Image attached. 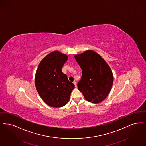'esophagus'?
Returning <instances> with one entry per match:
<instances>
[{
	"label": "esophagus",
	"instance_id": "esophagus-1",
	"mask_svg": "<svg viewBox=\"0 0 146 146\" xmlns=\"http://www.w3.org/2000/svg\"><path fill=\"white\" fill-rule=\"evenodd\" d=\"M74 84H75V87H77V84H76V81H74Z\"/></svg>",
	"mask_w": 146,
	"mask_h": 146
}]
</instances>
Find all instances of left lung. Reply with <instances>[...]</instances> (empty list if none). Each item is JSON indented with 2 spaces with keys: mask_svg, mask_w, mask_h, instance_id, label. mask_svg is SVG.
Wrapping results in <instances>:
<instances>
[{
  "mask_svg": "<svg viewBox=\"0 0 146 146\" xmlns=\"http://www.w3.org/2000/svg\"><path fill=\"white\" fill-rule=\"evenodd\" d=\"M75 58L82 69L81 78L77 83L78 90L88 102L97 104L103 101L113 84V76L111 68L94 51H85Z\"/></svg>",
  "mask_w": 146,
  "mask_h": 146,
  "instance_id": "left-lung-1",
  "label": "left lung"
}]
</instances>
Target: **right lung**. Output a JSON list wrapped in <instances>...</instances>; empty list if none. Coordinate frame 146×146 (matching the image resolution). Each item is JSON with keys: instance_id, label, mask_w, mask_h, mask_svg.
I'll use <instances>...</instances> for the list:
<instances>
[{"instance_id": "obj_1", "label": "right lung", "mask_w": 146, "mask_h": 146, "mask_svg": "<svg viewBox=\"0 0 146 146\" xmlns=\"http://www.w3.org/2000/svg\"><path fill=\"white\" fill-rule=\"evenodd\" d=\"M68 56L58 51L46 56L38 65L35 75V86L44 102L54 108L65 105L75 85L71 82L62 68Z\"/></svg>"}]
</instances>
